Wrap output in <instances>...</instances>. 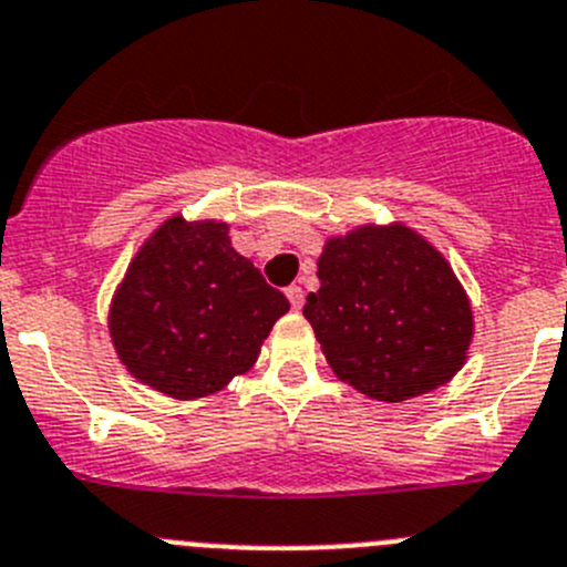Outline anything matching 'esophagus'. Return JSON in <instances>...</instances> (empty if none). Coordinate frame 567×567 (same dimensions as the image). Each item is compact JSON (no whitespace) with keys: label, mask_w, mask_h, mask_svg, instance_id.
<instances>
[{"label":"esophagus","mask_w":567,"mask_h":567,"mask_svg":"<svg viewBox=\"0 0 567 567\" xmlns=\"http://www.w3.org/2000/svg\"><path fill=\"white\" fill-rule=\"evenodd\" d=\"M285 296H288V301H290V307H293V310H299V307L305 305V290H301L299 285H290V288L285 290Z\"/></svg>","instance_id":"34e87169"}]
</instances>
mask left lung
Here are the masks:
<instances>
[{
  "label": "left lung",
  "mask_w": 567,
  "mask_h": 567,
  "mask_svg": "<svg viewBox=\"0 0 567 567\" xmlns=\"http://www.w3.org/2000/svg\"><path fill=\"white\" fill-rule=\"evenodd\" d=\"M318 279L305 318L334 377L357 393L399 404L452 382L468 360L474 307L417 229L388 221L329 235Z\"/></svg>",
  "instance_id": "8db88e82"
}]
</instances>
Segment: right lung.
<instances>
[{"label":"right lung","instance_id":"right-lung-1","mask_svg":"<svg viewBox=\"0 0 567 567\" xmlns=\"http://www.w3.org/2000/svg\"><path fill=\"white\" fill-rule=\"evenodd\" d=\"M288 310V299L235 251L227 221L174 213L115 285L107 332L132 379L194 401L244 377Z\"/></svg>","mask_w":567,"mask_h":567}]
</instances>
